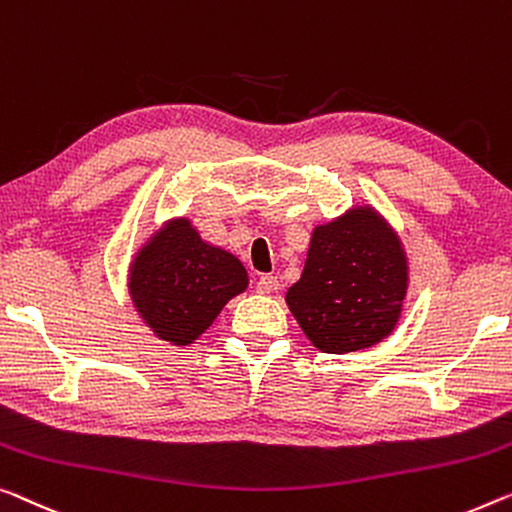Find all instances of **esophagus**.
Masks as SVG:
<instances>
[{"label": "esophagus", "instance_id": "1", "mask_svg": "<svg viewBox=\"0 0 512 512\" xmlns=\"http://www.w3.org/2000/svg\"><path fill=\"white\" fill-rule=\"evenodd\" d=\"M278 285H280L278 276H271V273H266V276L257 280V292L259 294H271V292H276Z\"/></svg>", "mask_w": 512, "mask_h": 512}]
</instances>
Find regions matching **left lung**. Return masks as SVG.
Listing matches in <instances>:
<instances>
[{"instance_id": "left-lung-1", "label": "left lung", "mask_w": 512, "mask_h": 512, "mask_svg": "<svg viewBox=\"0 0 512 512\" xmlns=\"http://www.w3.org/2000/svg\"><path fill=\"white\" fill-rule=\"evenodd\" d=\"M407 294V262L398 236L370 209L319 225L301 280L287 305L312 345L356 352L386 338Z\"/></svg>"}]
</instances>
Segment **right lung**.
Masks as SVG:
<instances>
[{"label":"right lung","mask_w":512,"mask_h":512,"mask_svg":"<svg viewBox=\"0 0 512 512\" xmlns=\"http://www.w3.org/2000/svg\"><path fill=\"white\" fill-rule=\"evenodd\" d=\"M128 285L158 338L190 345L246 289L248 276L239 259L204 243L188 220H174L135 257Z\"/></svg>","instance_id":"obj_1"}]
</instances>
